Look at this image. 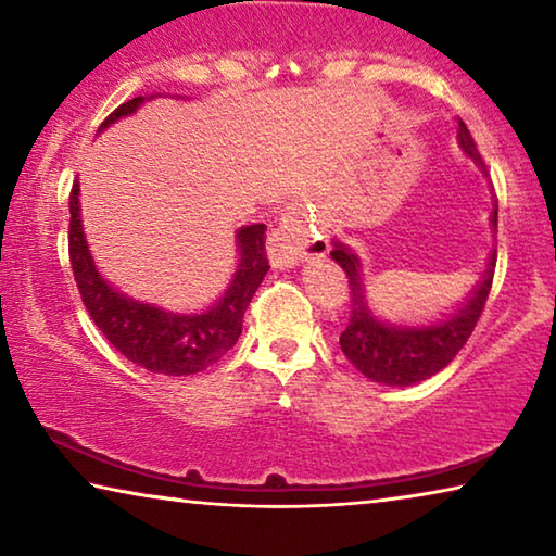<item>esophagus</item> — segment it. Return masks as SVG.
<instances>
[{
	"label": "esophagus",
	"instance_id": "34e87169",
	"mask_svg": "<svg viewBox=\"0 0 556 556\" xmlns=\"http://www.w3.org/2000/svg\"><path fill=\"white\" fill-rule=\"evenodd\" d=\"M328 240L304 211H289L269 238V260L275 267H294L306 257H324Z\"/></svg>",
	"mask_w": 556,
	"mask_h": 556
}]
</instances>
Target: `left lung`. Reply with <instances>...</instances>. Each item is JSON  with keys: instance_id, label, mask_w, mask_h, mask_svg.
Returning <instances> with one entry per match:
<instances>
[{"instance_id": "1", "label": "left lung", "mask_w": 556, "mask_h": 556, "mask_svg": "<svg viewBox=\"0 0 556 556\" xmlns=\"http://www.w3.org/2000/svg\"><path fill=\"white\" fill-rule=\"evenodd\" d=\"M458 144L483 172L485 164L481 154H478L473 137H470L464 119H458ZM491 223L493 228H497V203L491 213ZM331 257L343 267L348 285H351V318H348L345 331L341 333V351L353 363V368L361 370L368 380L380 384H397V388H407V384L427 380L454 361L483 314L495 271L493 250L491 257H488L483 279L478 281L473 294L468 296L466 304L456 314L431 326L407 328L382 324L370 314L363 296L361 262H357V257L345 244L336 242Z\"/></svg>"}]
</instances>
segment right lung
Here are the masks:
<instances>
[{
    "mask_svg": "<svg viewBox=\"0 0 556 556\" xmlns=\"http://www.w3.org/2000/svg\"><path fill=\"white\" fill-rule=\"evenodd\" d=\"M142 102L144 98L127 100L125 105L110 112L100 129H105L119 117L131 115ZM78 193L80 188L75 181L68 195L71 267L83 304L108 341L127 361L159 375H193L218 363L238 343L242 333V316L269 269L265 252L267 225L257 223L240 228V265L218 304L203 314H168L164 308L139 304V301L119 294L100 277L96 262L90 257L86 235H83Z\"/></svg>",
    "mask_w": 556,
    "mask_h": 556,
    "instance_id": "add662e5",
    "label": "right lung"
}]
</instances>
